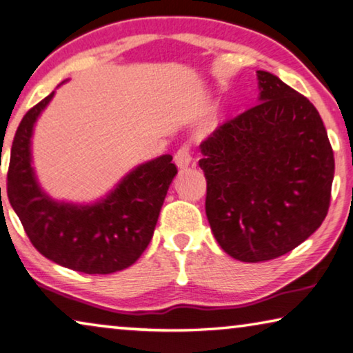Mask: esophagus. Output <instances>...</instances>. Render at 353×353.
<instances>
[{"mask_svg":"<svg viewBox=\"0 0 353 353\" xmlns=\"http://www.w3.org/2000/svg\"><path fill=\"white\" fill-rule=\"evenodd\" d=\"M175 164L180 167V169H186V167L192 163V153H190V145L189 143H184L183 147L178 148L175 153Z\"/></svg>","mask_w":353,"mask_h":353,"instance_id":"34e87169","label":"esophagus"}]
</instances>
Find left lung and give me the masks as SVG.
Listing matches in <instances>:
<instances>
[{
    "label": "left lung",
    "instance_id": "left-lung-1",
    "mask_svg": "<svg viewBox=\"0 0 353 353\" xmlns=\"http://www.w3.org/2000/svg\"><path fill=\"white\" fill-rule=\"evenodd\" d=\"M259 103L200 143L205 210L225 252L244 263L279 258L321 227L330 206L333 150L317 109L258 70Z\"/></svg>",
    "mask_w": 353,
    "mask_h": 353
}]
</instances>
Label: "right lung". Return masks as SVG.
I'll use <instances>...</instances> for the list:
<instances>
[{"label": "right lung", "mask_w": 353, "mask_h": 353, "mask_svg": "<svg viewBox=\"0 0 353 353\" xmlns=\"http://www.w3.org/2000/svg\"><path fill=\"white\" fill-rule=\"evenodd\" d=\"M54 92L31 108L17 128L8 170V197L31 244L45 258L84 274H112L142 255L158 222L176 165L163 154L130 172L94 205L54 201L31 165V136Z\"/></svg>", "instance_id": "1"}]
</instances>
